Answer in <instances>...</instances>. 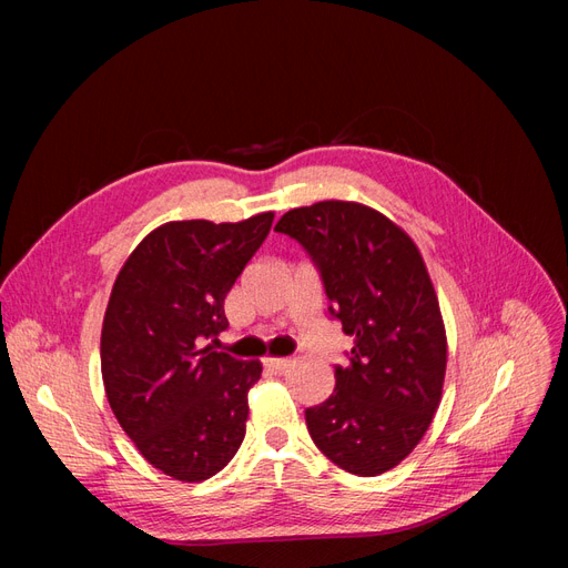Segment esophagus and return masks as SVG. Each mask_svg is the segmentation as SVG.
<instances>
[{"instance_id":"obj_1","label":"esophagus","mask_w":568,"mask_h":568,"mask_svg":"<svg viewBox=\"0 0 568 568\" xmlns=\"http://www.w3.org/2000/svg\"><path fill=\"white\" fill-rule=\"evenodd\" d=\"M265 367L272 369L274 374H284L291 367V359L288 357H267Z\"/></svg>"}]
</instances>
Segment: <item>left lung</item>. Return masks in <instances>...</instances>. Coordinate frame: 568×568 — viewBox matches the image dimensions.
Segmentation results:
<instances>
[{
  "label": "left lung",
  "mask_w": 568,
  "mask_h": 568,
  "mask_svg": "<svg viewBox=\"0 0 568 568\" xmlns=\"http://www.w3.org/2000/svg\"><path fill=\"white\" fill-rule=\"evenodd\" d=\"M274 232L311 255L332 320L353 336L346 365H334V393L305 409L307 434L336 467L384 474L426 434L448 363L422 255L386 215L348 201L288 211Z\"/></svg>",
  "instance_id": "1"
}]
</instances>
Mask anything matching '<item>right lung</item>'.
Segmentation results:
<instances>
[{
	"instance_id": "1",
	"label": "right lung",
	"mask_w": 568,
	"mask_h": 568,
	"mask_svg": "<svg viewBox=\"0 0 568 568\" xmlns=\"http://www.w3.org/2000/svg\"><path fill=\"white\" fill-rule=\"evenodd\" d=\"M272 217L168 222L132 251L111 291L101 329L109 405L144 459L186 484L227 467L246 436L263 367L203 343L227 329L225 298Z\"/></svg>"
}]
</instances>
